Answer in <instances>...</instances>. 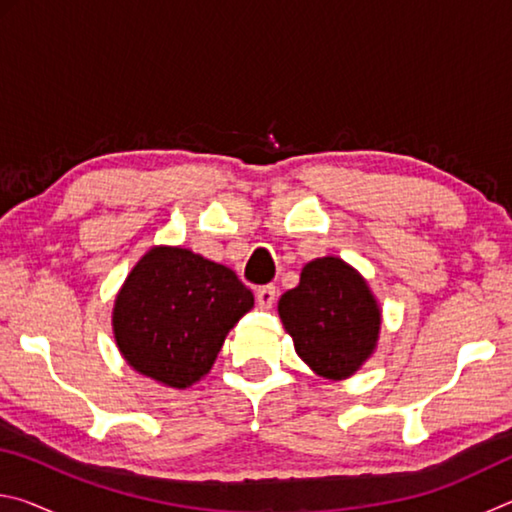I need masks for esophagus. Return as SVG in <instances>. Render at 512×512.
<instances>
[{
	"mask_svg": "<svg viewBox=\"0 0 512 512\" xmlns=\"http://www.w3.org/2000/svg\"><path fill=\"white\" fill-rule=\"evenodd\" d=\"M275 298H277V289L273 284H264V287L257 289V305L262 309H271Z\"/></svg>",
	"mask_w": 512,
	"mask_h": 512,
	"instance_id": "esophagus-1",
	"label": "esophagus"
}]
</instances>
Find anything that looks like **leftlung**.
Here are the masks:
<instances>
[{"label": "left lung", "mask_w": 512, "mask_h": 512, "mask_svg": "<svg viewBox=\"0 0 512 512\" xmlns=\"http://www.w3.org/2000/svg\"><path fill=\"white\" fill-rule=\"evenodd\" d=\"M280 318L298 357L327 379L350 377L379 336V307L366 282L336 257L302 268L300 284L280 298Z\"/></svg>", "instance_id": "8db88e82"}]
</instances>
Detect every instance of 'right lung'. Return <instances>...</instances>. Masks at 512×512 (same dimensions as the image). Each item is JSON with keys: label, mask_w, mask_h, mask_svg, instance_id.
Returning a JSON list of instances; mask_svg holds the SVG:
<instances>
[{"label": "right lung", "mask_w": 512, "mask_h": 512, "mask_svg": "<svg viewBox=\"0 0 512 512\" xmlns=\"http://www.w3.org/2000/svg\"><path fill=\"white\" fill-rule=\"evenodd\" d=\"M255 305L228 266L185 248L146 253L115 302V339L131 366L171 388L201 379L225 334Z\"/></svg>", "instance_id": "obj_1"}]
</instances>
